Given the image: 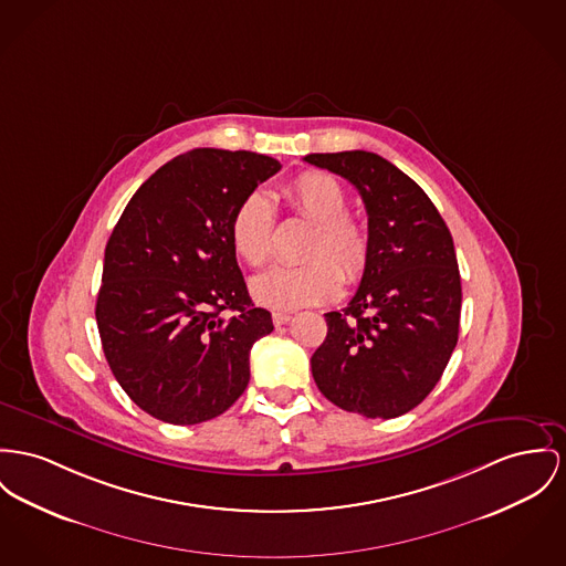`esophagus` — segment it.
<instances>
[{
	"label": "esophagus",
	"instance_id": "1",
	"mask_svg": "<svg viewBox=\"0 0 566 566\" xmlns=\"http://www.w3.org/2000/svg\"><path fill=\"white\" fill-rule=\"evenodd\" d=\"M290 319H292V315H290V313H281V311L272 313V322H274V326H283V324H287Z\"/></svg>",
	"mask_w": 566,
	"mask_h": 566
}]
</instances>
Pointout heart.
<instances>
[{"instance_id":"1","label":"heart","mask_w":566,"mask_h":566,"mask_svg":"<svg viewBox=\"0 0 566 566\" xmlns=\"http://www.w3.org/2000/svg\"><path fill=\"white\" fill-rule=\"evenodd\" d=\"M283 197L302 219L313 223L304 264L274 265L251 281L253 298L279 311L333 301L345 283H358L371 262L367 227L347 214L349 197L337 178L304 171ZM229 240L244 264H268L274 251V214L262 192L247 195L229 221Z\"/></svg>"}]
</instances>
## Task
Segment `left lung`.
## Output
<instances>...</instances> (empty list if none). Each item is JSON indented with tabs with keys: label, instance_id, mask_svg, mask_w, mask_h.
<instances>
[{
	"label": "left lung",
	"instance_id": "8db88e82",
	"mask_svg": "<svg viewBox=\"0 0 566 566\" xmlns=\"http://www.w3.org/2000/svg\"><path fill=\"white\" fill-rule=\"evenodd\" d=\"M352 182L367 208L371 262L311 356L322 395L345 412L397 418L440 381L459 337L461 276L452 235L410 176L374 151L308 154Z\"/></svg>",
	"mask_w": 566,
	"mask_h": 566
}]
</instances>
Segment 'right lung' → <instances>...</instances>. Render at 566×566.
<instances>
[{
  "label": "right lung",
  "instance_id": "1",
  "mask_svg": "<svg viewBox=\"0 0 566 566\" xmlns=\"http://www.w3.org/2000/svg\"><path fill=\"white\" fill-rule=\"evenodd\" d=\"M279 169L255 151L180 154L114 227L96 301L103 352L124 392L163 422L197 424L229 410L249 384L253 343L274 331L249 298L229 221Z\"/></svg>",
  "mask_w": 566,
  "mask_h": 566
}]
</instances>
